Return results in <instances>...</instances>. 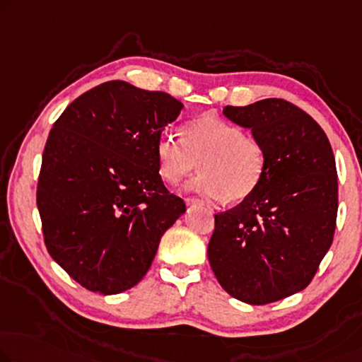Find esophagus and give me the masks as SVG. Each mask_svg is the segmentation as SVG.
Here are the masks:
<instances>
[{
	"instance_id": "esophagus-1",
	"label": "esophagus",
	"mask_w": 362,
	"mask_h": 362,
	"mask_svg": "<svg viewBox=\"0 0 362 362\" xmlns=\"http://www.w3.org/2000/svg\"><path fill=\"white\" fill-rule=\"evenodd\" d=\"M185 202H187L188 206H193V204H203V202L199 198H187Z\"/></svg>"
}]
</instances>
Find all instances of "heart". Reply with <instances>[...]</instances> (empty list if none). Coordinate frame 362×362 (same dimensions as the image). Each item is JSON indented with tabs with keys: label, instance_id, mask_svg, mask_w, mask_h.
Masks as SVG:
<instances>
[{
	"label": "heart",
	"instance_id": "obj_1",
	"mask_svg": "<svg viewBox=\"0 0 362 362\" xmlns=\"http://www.w3.org/2000/svg\"><path fill=\"white\" fill-rule=\"evenodd\" d=\"M183 141L163 134L156 143L159 174L165 182H182L202 164L203 174L190 190L211 199L239 203L249 198L265 175L267 154L260 139L235 123L206 113L183 127Z\"/></svg>",
	"mask_w": 362,
	"mask_h": 362
}]
</instances>
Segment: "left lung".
<instances>
[{"label":"left lung","mask_w":362,"mask_h":362,"mask_svg":"<svg viewBox=\"0 0 362 362\" xmlns=\"http://www.w3.org/2000/svg\"><path fill=\"white\" fill-rule=\"evenodd\" d=\"M224 117L252 129L267 154L260 185L214 216L208 260L226 293L263 305L299 293L330 249L338 213V179L327 134L283 99L224 107Z\"/></svg>","instance_id":"left-lung-1"}]
</instances>
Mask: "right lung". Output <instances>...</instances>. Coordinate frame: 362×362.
Segmentation results:
<instances>
[{"mask_svg": "<svg viewBox=\"0 0 362 362\" xmlns=\"http://www.w3.org/2000/svg\"><path fill=\"white\" fill-rule=\"evenodd\" d=\"M182 109L160 90L109 81L73 100L48 134L37 185L43 239L86 289L109 296L138 284L185 213L156 158Z\"/></svg>", "mask_w": 362, "mask_h": 362, "instance_id": "add662e5", "label": "right lung"}]
</instances>
